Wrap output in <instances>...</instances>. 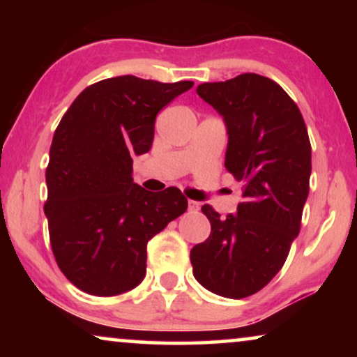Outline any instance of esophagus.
Segmentation results:
<instances>
[{"label":"esophagus","instance_id":"obj_1","mask_svg":"<svg viewBox=\"0 0 357 357\" xmlns=\"http://www.w3.org/2000/svg\"><path fill=\"white\" fill-rule=\"evenodd\" d=\"M188 209H190V211H198L199 203L198 202H192V199H190V202H188Z\"/></svg>","mask_w":357,"mask_h":357}]
</instances>
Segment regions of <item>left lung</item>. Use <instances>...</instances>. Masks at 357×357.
Returning a JSON list of instances; mask_svg holds the SVG:
<instances>
[{
	"label": "left lung",
	"mask_w": 357,
	"mask_h": 357,
	"mask_svg": "<svg viewBox=\"0 0 357 357\" xmlns=\"http://www.w3.org/2000/svg\"><path fill=\"white\" fill-rule=\"evenodd\" d=\"M197 94L222 116L226 165L245 183L236 214L204 204L211 234L190 252L199 284L227 299L265 287L284 265L309 197L312 149L301 110L270 77L245 73Z\"/></svg>",
	"instance_id": "obj_1"
}]
</instances>
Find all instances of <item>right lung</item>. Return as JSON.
<instances>
[{
  "label": "right lung",
  "mask_w": 357,
  "mask_h": 357,
  "mask_svg": "<svg viewBox=\"0 0 357 357\" xmlns=\"http://www.w3.org/2000/svg\"><path fill=\"white\" fill-rule=\"evenodd\" d=\"M192 81L126 75L86 87L53 135L45 216L53 255L68 280L92 296L131 291L146 276V247L187 211L178 188L133 182L131 155L153 146L155 115Z\"/></svg>",
  "instance_id": "right-lung-1"
}]
</instances>
